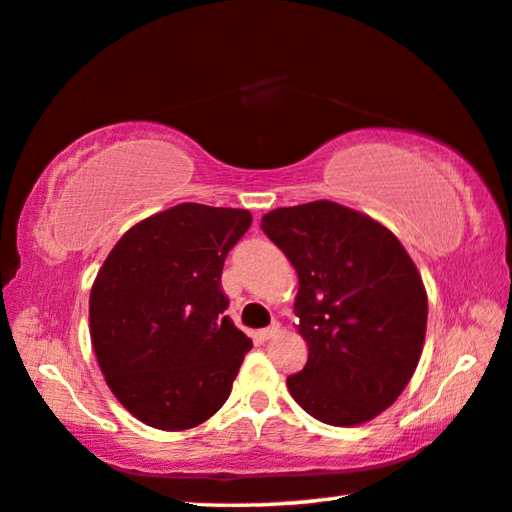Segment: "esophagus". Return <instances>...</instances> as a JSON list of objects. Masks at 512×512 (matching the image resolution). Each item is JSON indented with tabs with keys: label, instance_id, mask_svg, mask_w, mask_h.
<instances>
[{
	"label": "esophagus",
	"instance_id": "34e87169",
	"mask_svg": "<svg viewBox=\"0 0 512 512\" xmlns=\"http://www.w3.org/2000/svg\"><path fill=\"white\" fill-rule=\"evenodd\" d=\"M278 332H280V323H273V326L259 330V339H273L278 337Z\"/></svg>",
	"mask_w": 512,
	"mask_h": 512
}]
</instances>
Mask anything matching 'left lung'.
Wrapping results in <instances>:
<instances>
[{"label":"left lung","mask_w":512,"mask_h":512,"mask_svg":"<svg viewBox=\"0 0 512 512\" xmlns=\"http://www.w3.org/2000/svg\"><path fill=\"white\" fill-rule=\"evenodd\" d=\"M262 230L298 275L296 330L307 364L289 394L328 426H360L408 387L424 351L428 296L383 223L330 200L280 207Z\"/></svg>","instance_id":"left-lung-1"}]
</instances>
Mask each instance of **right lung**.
<instances>
[{
	"label": "right lung",
	"instance_id": "right-lung-1",
	"mask_svg": "<svg viewBox=\"0 0 512 512\" xmlns=\"http://www.w3.org/2000/svg\"><path fill=\"white\" fill-rule=\"evenodd\" d=\"M248 209L182 202L120 237L95 275L88 328L120 405L145 426L189 431L221 410L253 342L223 314V262Z\"/></svg>",
	"mask_w": 512,
	"mask_h": 512
}]
</instances>
